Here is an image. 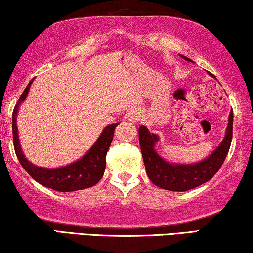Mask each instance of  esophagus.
<instances>
[{
    "mask_svg": "<svg viewBox=\"0 0 253 253\" xmlns=\"http://www.w3.org/2000/svg\"><path fill=\"white\" fill-rule=\"evenodd\" d=\"M141 117H143V115H141L139 109H133L129 113V120L131 122H138V121L141 120Z\"/></svg>",
    "mask_w": 253,
    "mask_h": 253,
    "instance_id": "esophagus-1",
    "label": "esophagus"
}]
</instances>
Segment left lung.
Listing matches in <instances>:
<instances>
[{
  "label": "left lung",
  "instance_id": "8db88e82",
  "mask_svg": "<svg viewBox=\"0 0 253 253\" xmlns=\"http://www.w3.org/2000/svg\"><path fill=\"white\" fill-rule=\"evenodd\" d=\"M185 60H189L183 56ZM233 112H230L226 137L220 146L205 160L195 165H170L154 151L158 141L155 134L148 132L145 126H139V144L148 178L159 188L169 191H188L209 182L219 171L229 152L233 138Z\"/></svg>",
  "mask_w": 253,
  "mask_h": 253
}]
</instances>
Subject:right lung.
Instances as JSON below:
<instances>
[{"label":"right lung","instance_id":"right-lung-1","mask_svg":"<svg viewBox=\"0 0 253 253\" xmlns=\"http://www.w3.org/2000/svg\"><path fill=\"white\" fill-rule=\"evenodd\" d=\"M32 82L33 79H31V82L26 86V88L24 89L23 94L20 95L18 102H17L12 112L13 147H15L16 155L18 158L20 165L27 171V174L33 179H36L38 183H40L41 185L60 192L77 191V190L87 189L95 185L101 179L103 172H105L106 155L113 141L114 131H115V127L119 123L110 124V126H107L99 139L96 140V143L87 152V154L84 155V158H82L81 160L76 161L75 164L55 169L41 168L34 166L27 161V159L24 157L23 152L20 150L16 124L17 109H18L22 101L25 100Z\"/></svg>","mask_w":253,"mask_h":253}]
</instances>
